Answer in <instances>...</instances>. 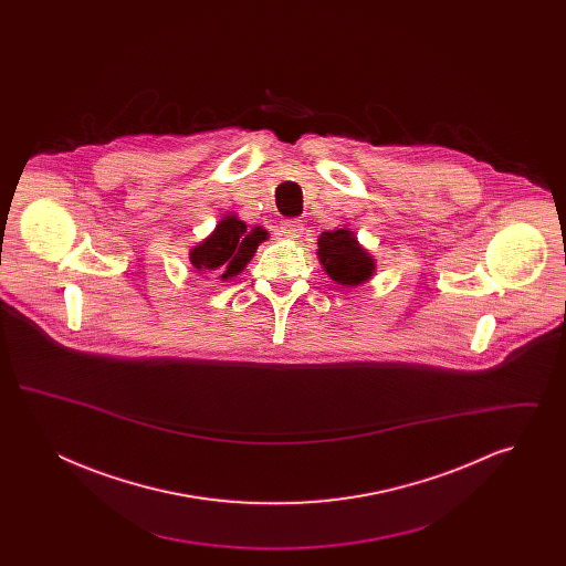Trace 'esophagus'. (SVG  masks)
<instances>
[{
	"mask_svg": "<svg viewBox=\"0 0 566 566\" xmlns=\"http://www.w3.org/2000/svg\"><path fill=\"white\" fill-rule=\"evenodd\" d=\"M301 233H303V222H301L298 218H286V220H282V224H280V235L295 240V238H301Z\"/></svg>",
	"mask_w": 566,
	"mask_h": 566,
	"instance_id": "34e87169",
	"label": "esophagus"
}]
</instances>
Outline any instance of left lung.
I'll list each match as a JSON object with an SVG mask.
<instances>
[{
	"label": "left lung",
	"mask_w": 566,
	"mask_h": 566,
	"mask_svg": "<svg viewBox=\"0 0 566 566\" xmlns=\"http://www.w3.org/2000/svg\"><path fill=\"white\" fill-rule=\"evenodd\" d=\"M318 259L328 277L342 286H358L376 271L374 256L356 242L348 229L324 231L318 238Z\"/></svg>",
	"instance_id": "1"
}]
</instances>
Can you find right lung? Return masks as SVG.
Returning <instances> with one entry per match:
<instances>
[{
	"instance_id": "obj_1",
	"label": "right lung",
	"mask_w": 566,
	"mask_h": 566,
	"mask_svg": "<svg viewBox=\"0 0 566 566\" xmlns=\"http://www.w3.org/2000/svg\"><path fill=\"white\" fill-rule=\"evenodd\" d=\"M268 235L270 233L263 227L248 229L238 216H224L210 238L190 248V265L197 271L220 273V280H229L242 273L259 243L265 242Z\"/></svg>"
}]
</instances>
